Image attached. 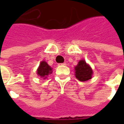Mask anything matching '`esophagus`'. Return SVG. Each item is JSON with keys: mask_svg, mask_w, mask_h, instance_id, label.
Here are the masks:
<instances>
[{"mask_svg": "<svg viewBox=\"0 0 124 124\" xmlns=\"http://www.w3.org/2000/svg\"><path fill=\"white\" fill-rule=\"evenodd\" d=\"M59 66H62V65H63V66H66V63H61V64H59Z\"/></svg>", "mask_w": 124, "mask_h": 124, "instance_id": "1", "label": "esophagus"}]
</instances>
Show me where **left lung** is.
<instances>
[{
    "label": "left lung",
    "mask_w": 124,
    "mask_h": 124,
    "mask_svg": "<svg viewBox=\"0 0 124 124\" xmlns=\"http://www.w3.org/2000/svg\"><path fill=\"white\" fill-rule=\"evenodd\" d=\"M93 71L85 60H81L75 67L76 78L81 82H85L92 78Z\"/></svg>",
    "instance_id": "8db88e82"
}]
</instances>
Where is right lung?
I'll return each mask as SVG.
<instances>
[{
    "label": "right lung",
    "instance_id": "right-lung-1",
    "mask_svg": "<svg viewBox=\"0 0 124 124\" xmlns=\"http://www.w3.org/2000/svg\"><path fill=\"white\" fill-rule=\"evenodd\" d=\"M52 72V68L49 66L46 61H42L39 65V67L37 69V74L40 78L44 80L47 78L49 74H51Z\"/></svg>",
    "mask_w": 124,
    "mask_h": 124
}]
</instances>
